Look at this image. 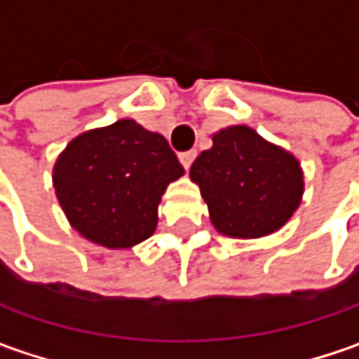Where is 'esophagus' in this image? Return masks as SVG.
<instances>
[{
	"label": "esophagus",
	"instance_id": "1",
	"mask_svg": "<svg viewBox=\"0 0 359 359\" xmlns=\"http://www.w3.org/2000/svg\"><path fill=\"white\" fill-rule=\"evenodd\" d=\"M194 157H196V151H186V153H180V161H182V165L186 167V169H190Z\"/></svg>",
	"mask_w": 359,
	"mask_h": 359
}]
</instances>
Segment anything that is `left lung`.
Listing matches in <instances>:
<instances>
[{"label":"left lung","mask_w":359,"mask_h":359,"mask_svg":"<svg viewBox=\"0 0 359 359\" xmlns=\"http://www.w3.org/2000/svg\"><path fill=\"white\" fill-rule=\"evenodd\" d=\"M220 235L259 239L282 229L302 202L304 173L294 155L237 124L212 135L190 167Z\"/></svg>","instance_id":"obj_1"}]
</instances>
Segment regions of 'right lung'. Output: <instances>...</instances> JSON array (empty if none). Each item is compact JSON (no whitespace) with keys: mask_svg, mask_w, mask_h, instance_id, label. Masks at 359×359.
Listing matches in <instances>:
<instances>
[{"mask_svg":"<svg viewBox=\"0 0 359 359\" xmlns=\"http://www.w3.org/2000/svg\"><path fill=\"white\" fill-rule=\"evenodd\" d=\"M184 167L159 133L133 118L81 133L53 167L69 224L91 243L128 249L157 229V208Z\"/></svg>","mask_w":359,"mask_h":359,"instance_id":"1","label":"right lung"}]
</instances>
